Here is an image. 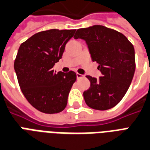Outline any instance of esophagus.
Wrapping results in <instances>:
<instances>
[{
  "mask_svg": "<svg viewBox=\"0 0 150 150\" xmlns=\"http://www.w3.org/2000/svg\"><path fill=\"white\" fill-rule=\"evenodd\" d=\"M84 77V75H82V74H80L78 73H76V78L80 79V78H83Z\"/></svg>",
  "mask_w": 150,
  "mask_h": 150,
  "instance_id": "34e87169",
  "label": "esophagus"
}]
</instances>
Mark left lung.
Instances as JSON below:
<instances>
[{"instance_id":"obj_1","label":"left lung","mask_w":150,"mask_h":150,"mask_svg":"<svg viewBox=\"0 0 150 150\" xmlns=\"http://www.w3.org/2000/svg\"><path fill=\"white\" fill-rule=\"evenodd\" d=\"M74 38L85 40L91 60L98 63L102 73L99 79L86 76L91 82L83 94L86 104L98 110L114 107L125 96L134 76L133 45L121 33L100 25L78 29Z\"/></svg>"}]
</instances>
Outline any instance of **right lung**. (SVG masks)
Instances as JSON below:
<instances>
[{
	"mask_svg": "<svg viewBox=\"0 0 150 150\" xmlns=\"http://www.w3.org/2000/svg\"><path fill=\"white\" fill-rule=\"evenodd\" d=\"M76 30H49L36 33L20 45L14 69L22 92L29 103L40 112L57 113L67 105L75 72L53 69L64 52L67 43Z\"/></svg>",
	"mask_w": 150,
	"mask_h": 150,
	"instance_id": "add662e5",
	"label": "right lung"
}]
</instances>
